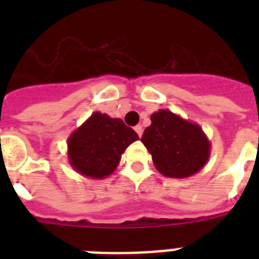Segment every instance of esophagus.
<instances>
[{
  "label": "esophagus",
  "instance_id": "34e87169",
  "mask_svg": "<svg viewBox=\"0 0 259 259\" xmlns=\"http://www.w3.org/2000/svg\"><path fill=\"white\" fill-rule=\"evenodd\" d=\"M134 130H136V132H137L138 136L141 137V136H142V132H144V129H142V126H141V125H137V126H136V127H134Z\"/></svg>",
  "mask_w": 259,
  "mask_h": 259
}]
</instances>
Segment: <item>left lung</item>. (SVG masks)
Returning <instances> with one entry per match:
<instances>
[{
    "instance_id": "1",
    "label": "left lung",
    "mask_w": 259,
    "mask_h": 259,
    "mask_svg": "<svg viewBox=\"0 0 259 259\" xmlns=\"http://www.w3.org/2000/svg\"><path fill=\"white\" fill-rule=\"evenodd\" d=\"M150 119L141 141L161 175L185 179L207 164L211 142L200 125L164 109L152 114Z\"/></svg>"
}]
</instances>
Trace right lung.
Wrapping results in <instances>:
<instances>
[{"mask_svg":"<svg viewBox=\"0 0 259 259\" xmlns=\"http://www.w3.org/2000/svg\"><path fill=\"white\" fill-rule=\"evenodd\" d=\"M137 140L122 119L95 111L67 140L68 162L83 176L101 180L117 169L126 148Z\"/></svg>","mask_w":259,"mask_h":259,"instance_id":"right-lung-1","label":"right lung"}]
</instances>
